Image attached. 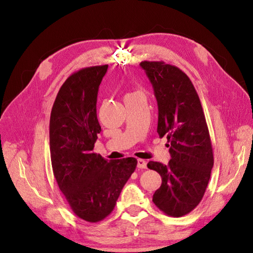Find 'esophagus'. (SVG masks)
Listing matches in <instances>:
<instances>
[{
  "mask_svg": "<svg viewBox=\"0 0 253 253\" xmlns=\"http://www.w3.org/2000/svg\"><path fill=\"white\" fill-rule=\"evenodd\" d=\"M137 168L138 169H147V162L143 159H137Z\"/></svg>",
  "mask_w": 253,
  "mask_h": 253,
  "instance_id": "obj_1",
  "label": "esophagus"
}]
</instances>
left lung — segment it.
I'll list each match as a JSON object with an SVG mask.
<instances>
[{
  "instance_id": "8db88e82",
  "label": "left lung",
  "mask_w": 253,
  "mask_h": 253,
  "mask_svg": "<svg viewBox=\"0 0 253 253\" xmlns=\"http://www.w3.org/2000/svg\"><path fill=\"white\" fill-rule=\"evenodd\" d=\"M140 66L157 100V133L170 142L169 164H148L162 176L153 203L167 215L180 217L201 203L210 179L214 160L208 126L200 97L185 73L163 61H143Z\"/></svg>"
}]
</instances>
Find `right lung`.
Returning <instances> with one entry per match:
<instances>
[{"mask_svg": "<svg viewBox=\"0 0 253 253\" xmlns=\"http://www.w3.org/2000/svg\"><path fill=\"white\" fill-rule=\"evenodd\" d=\"M109 65L74 73L59 89L49 121L52 172L61 192L78 217L97 223L114 210L137 159L108 162L93 152L101 126L97 118L99 85Z\"/></svg>", "mask_w": 253, "mask_h": 253, "instance_id": "add662e5", "label": "right lung"}]
</instances>
